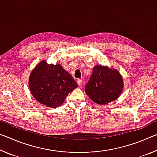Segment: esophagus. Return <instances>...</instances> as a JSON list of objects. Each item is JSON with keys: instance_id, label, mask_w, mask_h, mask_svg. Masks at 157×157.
<instances>
[{"instance_id": "34e87169", "label": "esophagus", "mask_w": 157, "mask_h": 157, "mask_svg": "<svg viewBox=\"0 0 157 157\" xmlns=\"http://www.w3.org/2000/svg\"><path fill=\"white\" fill-rule=\"evenodd\" d=\"M77 83H78V86H81L82 85V79H77Z\"/></svg>"}]
</instances>
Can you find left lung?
<instances>
[{"instance_id": "left-lung-1", "label": "left lung", "mask_w": 157, "mask_h": 157, "mask_svg": "<svg viewBox=\"0 0 157 157\" xmlns=\"http://www.w3.org/2000/svg\"><path fill=\"white\" fill-rule=\"evenodd\" d=\"M123 89V80L116 70L96 66L85 86V92L92 101L105 105L116 100Z\"/></svg>"}]
</instances>
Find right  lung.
Returning <instances> with one entry per match:
<instances>
[{
	"instance_id": "obj_1",
	"label": "right lung",
	"mask_w": 157,
	"mask_h": 157,
	"mask_svg": "<svg viewBox=\"0 0 157 157\" xmlns=\"http://www.w3.org/2000/svg\"><path fill=\"white\" fill-rule=\"evenodd\" d=\"M78 87L71 75L61 65L48 64L43 61L30 75L29 88L40 103L49 108L60 106L67 95Z\"/></svg>"
}]
</instances>
